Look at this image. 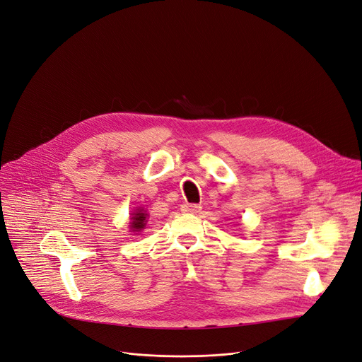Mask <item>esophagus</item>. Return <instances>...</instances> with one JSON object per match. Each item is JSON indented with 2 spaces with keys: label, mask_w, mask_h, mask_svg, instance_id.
Returning <instances> with one entry per match:
<instances>
[{
  "label": "esophagus",
  "mask_w": 362,
  "mask_h": 362,
  "mask_svg": "<svg viewBox=\"0 0 362 362\" xmlns=\"http://www.w3.org/2000/svg\"><path fill=\"white\" fill-rule=\"evenodd\" d=\"M182 211L197 214V213L201 211V205H198V204H183L182 205Z\"/></svg>",
  "instance_id": "1"
}]
</instances>
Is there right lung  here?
<instances>
[{"label":"right lung","instance_id":"add662e5","mask_svg":"<svg viewBox=\"0 0 362 362\" xmlns=\"http://www.w3.org/2000/svg\"><path fill=\"white\" fill-rule=\"evenodd\" d=\"M146 217H148V214H145V211H142V210L136 211L135 214H133V217H132L130 229L133 232H141L144 227H145V224H146Z\"/></svg>","mask_w":362,"mask_h":362}]
</instances>
